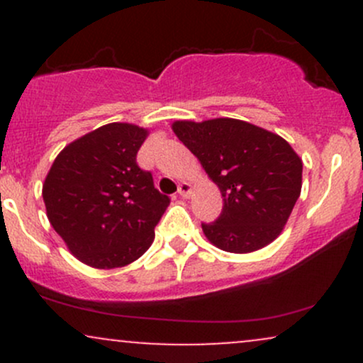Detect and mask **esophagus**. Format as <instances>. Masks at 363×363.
<instances>
[{"label":"esophagus","instance_id":"34e87169","mask_svg":"<svg viewBox=\"0 0 363 363\" xmlns=\"http://www.w3.org/2000/svg\"><path fill=\"white\" fill-rule=\"evenodd\" d=\"M177 194L181 196V198H187V196L191 194V184H189V182H182V184L179 186Z\"/></svg>","mask_w":363,"mask_h":363}]
</instances>
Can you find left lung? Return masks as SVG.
<instances>
[{
    "label": "left lung",
    "mask_w": 363,
    "mask_h": 363,
    "mask_svg": "<svg viewBox=\"0 0 363 363\" xmlns=\"http://www.w3.org/2000/svg\"><path fill=\"white\" fill-rule=\"evenodd\" d=\"M172 131L222 193V215L201 225L206 239L234 254L272 244L302 189V158L289 141L232 118L174 121Z\"/></svg>",
    "instance_id": "8db88e82"
}]
</instances>
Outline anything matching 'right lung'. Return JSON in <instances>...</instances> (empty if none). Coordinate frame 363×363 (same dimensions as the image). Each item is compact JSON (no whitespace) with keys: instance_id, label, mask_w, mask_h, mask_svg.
<instances>
[{"instance_id":"add662e5","label":"right lung","mask_w":363,"mask_h":363,"mask_svg":"<svg viewBox=\"0 0 363 363\" xmlns=\"http://www.w3.org/2000/svg\"><path fill=\"white\" fill-rule=\"evenodd\" d=\"M148 129L109 123L72 141L43 184L49 222L69 252L97 269L126 266L147 252L170 199L136 164Z\"/></svg>"}]
</instances>
